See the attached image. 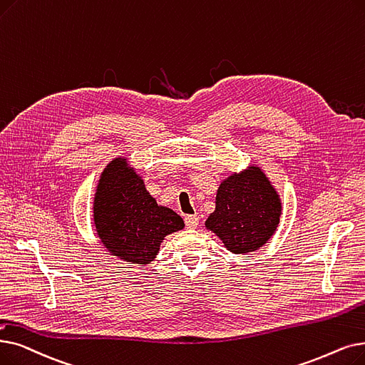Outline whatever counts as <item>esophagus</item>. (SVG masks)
Listing matches in <instances>:
<instances>
[{"instance_id": "34e87169", "label": "esophagus", "mask_w": 365, "mask_h": 365, "mask_svg": "<svg viewBox=\"0 0 365 365\" xmlns=\"http://www.w3.org/2000/svg\"><path fill=\"white\" fill-rule=\"evenodd\" d=\"M185 225H186V228H189V230L197 228V227H198V217H197L195 215H187V216L185 217Z\"/></svg>"}]
</instances>
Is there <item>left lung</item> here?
Masks as SVG:
<instances>
[{
  "label": "left lung",
  "instance_id": "left-lung-1",
  "mask_svg": "<svg viewBox=\"0 0 365 365\" xmlns=\"http://www.w3.org/2000/svg\"><path fill=\"white\" fill-rule=\"evenodd\" d=\"M280 200L265 174L252 167L220 183L205 227L234 253L259 249L279 225Z\"/></svg>",
  "mask_w": 365,
  "mask_h": 365
}]
</instances>
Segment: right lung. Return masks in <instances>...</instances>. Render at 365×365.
I'll list each match as a JSON object with an SVG mask.
<instances>
[{"mask_svg": "<svg viewBox=\"0 0 365 365\" xmlns=\"http://www.w3.org/2000/svg\"><path fill=\"white\" fill-rule=\"evenodd\" d=\"M93 220L110 253L133 264H149L164 237L183 228V219L158 205L143 180L122 158L110 163L101 174Z\"/></svg>", "mask_w": 365, "mask_h": 365, "instance_id": "add662e5", "label": "right lung"}]
</instances>
